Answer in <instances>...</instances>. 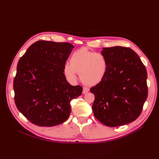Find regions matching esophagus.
<instances>
[{"label":"esophagus","mask_w":159,"mask_h":159,"mask_svg":"<svg viewBox=\"0 0 159 159\" xmlns=\"http://www.w3.org/2000/svg\"><path fill=\"white\" fill-rule=\"evenodd\" d=\"M89 88H83V94L87 93L88 92H89Z\"/></svg>","instance_id":"1"}]
</instances>
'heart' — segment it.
Segmentation results:
<instances>
[{
  "instance_id": "heart-1",
  "label": "heart",
  "mask_w": 159,
  "mask_h": 159,
  "mask_svg": "<svg viewBox=\"0 0 159 159\" xmlns=\"http://www.w3.org/2000/svg\"><path fill=\"white\" fill-rule=\"evenodd\" d=\"M108 69L105 56L86 48L73 52L70 57V63L64 66V73L69 80L74 81L78 73L84 82L89 85H95L102 82Z\"/></svg>"
}]
</instances>
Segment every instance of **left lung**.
<instances>
[{"label":"left lung","mask_w":159,"mask_h":159,"mask_svg":"<svg viewBox=\"0 0 159 159\" xmlns=\"http://www.w3.org/2000/svg\"><path fill=\"white\" fill-rule=\"evenodd\" d=\"M108 69L102 82L90 89L95 118L108 127H117L136 120L147 98V74L140 57L122 46L103 48Z\"/></svg>","instance_id":"1"}]
</instances>
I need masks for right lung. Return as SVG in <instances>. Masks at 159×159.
Masks as SVG:
<instances>
[{"label":"right lung","mask_w":159,"mask_h":159,"mask_svg":"<svg viewBox=\"0 0 159 159\" xmlns=\"http://www.w3.org/2000/svg\"><path fill=\"white\" fill-rule=\"evenodd\" d=\"M74 48L68 42L40 40L19 60L14 102L33 124L52 127L65 122L71 113L70 102L81 95L82 87L70 85L63 70Z\"/></svg>","instance_id":"right-lung-1"}]
</instances>
